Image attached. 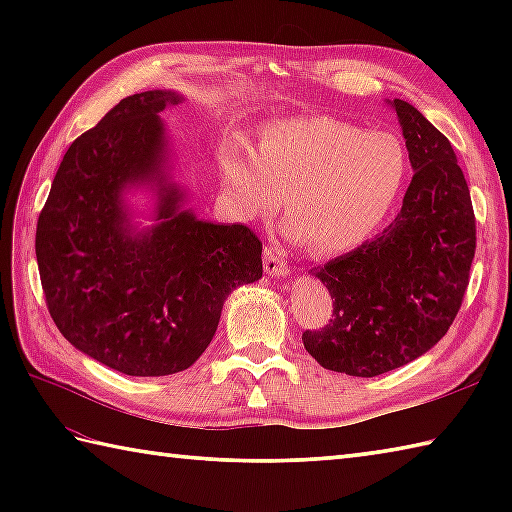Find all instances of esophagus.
Returning <instances> with one entry per match:
<instances>
[{"label":"esophagus","instance_id":"34e87169","mask_svg":"<svg viewBox=\"0 0 512 512\" xmlns=\"http://www.w3.org/2000/svg\"><path fill=\"white\" fill-rule=\"evenodd\" d=\"M264 270L268 275L275 277H286L288 275V262L281 257V250L275 246H266L264 248Z\"/></svg>","mask_w":512,"mask_h":512}]
</instances>
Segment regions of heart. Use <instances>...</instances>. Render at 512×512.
Segmentation results:
<instances>
[{
	"instance_id": "heart-1",
	"label": "heart",
	"mask_w": 512,
	"mask_h": 512,
	"mask_svg": "<svg viewBox=\"0 0 512 512\" xmlns=\"http://www.w3.org/2000/svg\"><path fill=\"white\" fill-rule=\"evenodd\" d=\"M228 200L248 217L273 213L286 193V233L317 255H341L372 239L405 198L411 160L391 132L332 116L273 121L253 154H220Z\"/></svg>"
}]
</instances>
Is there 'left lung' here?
Listing matches in <instances>:
<instances>
[{
	"label": "left lung",
	"instance_id": "left-lung-1",
	"mask_svg": "<svg viewBox=\"0 0 512 512\" xmlns=\"http://www.w3.org/2000/svg\"><path fill=\"white\" fill-rule=\"evenodd\" d=\"M413 178L383 233L314 268L334 299L332 319L306 330L321 367L372 378L429 352L462 308L475 257L469 184L449 138L416 107L394 99Z\"/></svg>",
	"mask_w": 512,
	"mask_h": 512
}]
</instances>
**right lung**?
I'll use <instances>...</instances> for the list:
<instances>
[{
  "instance_id": "obj_1",
  "label": "right lung",
  "mask_w": 512,
  "mask_h": 512,
  "mask_svg": "<svg viewBox=\"0 0 512 512\" xmlns=\"http://www.w3.org/2000/svg\"><path fill=\"white\" fill-rule=\"evenodd\" d=\"M173 92L127 96L65 151L37 222L46 306L76 350L127 376H169L209 347L228 292L262 277V242L244 224L178 211L162 176ZM156 179L161 222L129 236L120 193Z\"/></svg>"
}]
</instances>
